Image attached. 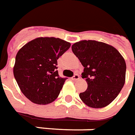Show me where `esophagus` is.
Masks as SVG:
<instances>
[{
  "mask_svg": "<svg viewBox=\"0 0 135 135\" xmlns=\"http://www.w3.org/2000/svg\"><path fill=\"white\" fill-rule=\"evenodd\" d=\"M80 78V76H79V75H78V74H75L73 77H72V80H73V81H78V79Z\"/></svg>",
  "mask_w": 135,
  "mask_h": 135,
  "instance_id": "1",
  "label": "esophagus"
}]
</instances>
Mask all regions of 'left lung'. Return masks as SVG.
<instances>
[{
	"label": "left lung",
	"mask_w": 135,
	"mask_h": 135,
	"mask_svg": "<svg viewBox=\"0 0 135 135\" xmlns=\"http://www.w3.org/2000/svg\"><path fill=\"white\" fill-rule=\"evenodd\" d=\"M72 51L84 67L82 78L88 87L79 97L93 108L108 105L125 84L126 62L115 48L103 42L84 40L72 46Z\"/></svg>",
	"instance_id": "8db88e82"
}]
</instances>
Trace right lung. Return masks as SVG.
Instances as JSON below:
<instances>
[{
    "label": "right lung",
    "instance_id": "add662e5",
    "mask_svg": "<svg viewBox=\"0 0 135 135\" xmlns=\"http://www.w3.org/2000/svg\"><path fill=\"white\" fill-rule=\"evenodd\" d=\"M70 44L54 37H40L17 52L14 75L21 91L35 104L47 105L59 96L66 78L59 76L57 60Z\"/></svg>",
    "mask_w": 135,
    "mask_h": 135
}]
</instances>
